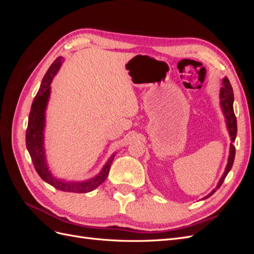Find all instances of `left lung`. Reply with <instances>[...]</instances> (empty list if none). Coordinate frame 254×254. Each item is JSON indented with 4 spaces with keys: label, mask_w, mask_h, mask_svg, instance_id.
<instances>
[{
    "label": "left lung",
    "mask_w": 254,
    "mask_h": 254,
    "mask_svg": "<svg viewBox=\"0 0 254 254\" xmlns=\"http://www.w3.org/2000/svg\"><path fill=\"white\" fill-rule=\"evenodd\" d=\"M219 97H220L221 109H222V112H224V115L226 118L228 131H229L230 137H231V144H230V153H229L228 164L226 166L225 173L222 174L221 178L217 184V187L215 188L209 195L203 197V199H206L210 196H212L215 191H216V190H218L221 187V184L224 183L228 173L231 171L233 162H234V157H235V146L233 145V142L235 141L236 133H237V124H236V117H235L234 110H233V102H234L233 89L231 87V83H230L228 77H225L224 79H222V87L220 88Z\"/></svg>",
    "instance_id": "left-lung-1"
}]
</instances>
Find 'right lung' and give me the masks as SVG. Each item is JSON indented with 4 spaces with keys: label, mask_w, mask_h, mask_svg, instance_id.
<instances>
[{
    "label": "right lung",
    "mask_w": 254,
    "mask_h": 254,
    "mask_svg": "<svg viewBox=\"0 0 254 254\" xmlns=\"http://www.w3.org/2000/svg\"><path fill=\"white\" fill-rule=\"evenodd\" d=\"M64 61L63 57H58L48 72L45 73L42 79L41 86L37 95L34 98L32 104V109L29 112L28 124L26 129V148L29 152L30 158L35 166V170L41 177V179L47 183L51 184L57 190L64 191H70V193H88L95 190L97 187L106 180L108 177L109 170L112 161L117 155L114 152L113 155L108 159L107 163L104 165L103 170L99 172L98 175L88 180L84 181H64L57 179L54 177L49 170V165L45 158V149H44V126H45V109H47L48 102L51 94V82L53 81L54 76L57 74L61 66V63Z\"/></svg>",
    "instance_id": "right-lung-1"
}]
</instances>
